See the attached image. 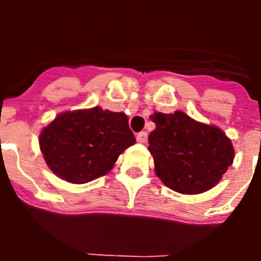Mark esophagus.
Returning <instances> with one entry per match:
<instances>
[{"mask_svg":"<svg viewBox=\"0 0 261 261\" xmlns=\"http://www.w3.org/2000/svg\"><path fill=\"white\" fill-rule=\"evenodd\" d=\"M137 141L141 144H146L147 142V133L146 132H140L137 135Z\"/></svg>","mask_w":261,"mask_h":261,"instance_id":"obj_1","label":"esophagus"}]
</instances>
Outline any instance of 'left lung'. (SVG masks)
Segmentation results:
<instances>
[{
	"instance_id": "8db88e82",
	"label": "left lung",
	"mask_w": 261,
	"mask_h": 261,
	"mask_svg": "<svg viewBox=\"0 0 261 261\" xmlns=\"http://www.w3.org/2000/svg\"><path fill=\"white\" fill-rule=\"evenodd\" d=\"M155 129L149 151L165 186L186 195L211 190L234 159V149L220 128L199 123L181 111L151 115Z\"/></svg>"
}]
</instances>
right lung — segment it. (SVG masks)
Instances as JSON below:
<instances>
[{
    "instance_id": "add662e5",
    "label": "right lung",
    "mask_w": 261,
    "mask_h": 261,
    "mask_svg": "<svg viewBox=\"0 0 261 261\" xmlns=\"http://www.w3.org/2000/svg\"><path fill=\"white\" fill-rule=\"evenodd\" d=\"M135 142L128 117L100 107L59 115L39 138L48 167L74 184L107 174L120 154Z\"/></svg>"
}]
</instances>
